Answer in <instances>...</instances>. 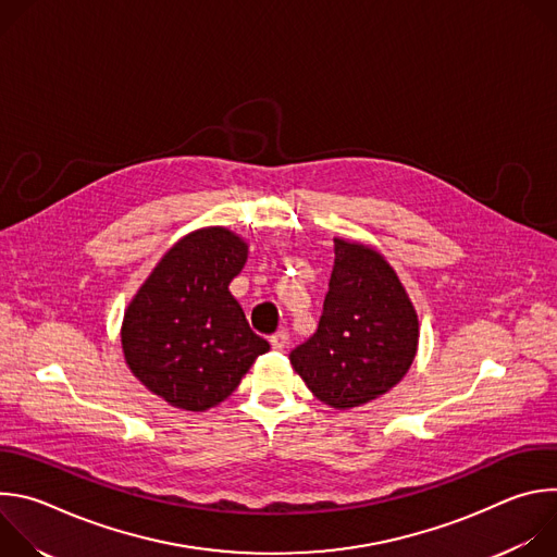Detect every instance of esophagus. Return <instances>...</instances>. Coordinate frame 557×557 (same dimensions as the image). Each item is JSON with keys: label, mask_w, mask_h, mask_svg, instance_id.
Listing matches in <instances>:
<instances>
[{"label": "esophagus", "mask_w": 557, "mask_h": 557, "mask_svg": "<svg viewBox=\"0 0 557 557\" xmlns=\"http://www.w3.org/2000/svg\"><path fill=\"white\" fill-rule=\"evenodd\" d=\"M271 346L275 350H284L288 346V333L286 331H277L273 337H271Z\"/></svg>", "instance_id": "1"}]
</instances>
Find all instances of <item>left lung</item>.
I'll return each instance as SVG.
<instances>
[{"mask_svg": "<svg viewBox=\"0 0 557 557\" xmlns=\"http://www.w3.org/2000/svg\"><path fill=\"white\" fill-rule=\"evenodd\" d=\"M419 344L414 306L374 249L335 237L320 324L290 352L295 372L326 406L348 410L404 379Z\"/></svg>", "mask_w": 557, "mask_h": 557, "instance_id": "1", "label": "left lung"}]
</instances>
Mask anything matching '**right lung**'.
<instances>
[{
    "instance_id": "1",
    "label": "right lung",
    "mask_w": 557,
    "mask_h": 557,
    "mask_svg": "<svg viewBox=\"0 0 557 557\" xmlns=\"http://www.w3.org/2000/svg\"><path fill=\"white\" fill-rule=\"evenodd\" d=\"M247 245L222 226L174 245L140 286L123 320L129 370L176 408L218 406L271 346L228 293Z\"/></svg>"
}]
</instances>
